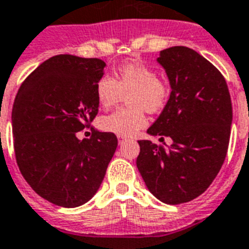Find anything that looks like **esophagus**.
Returning a JSON list of instances; mask_svg holds the SVG:
<instances>
[{
  "label": "esophagus",
  "instance_id": "esophagus-1",
  "mask_svg": "<svg viewBox=\"0 0 249 249\" xmlns=\"http://www.w3.org/2000/svg\"><path fill=\"white\" fill-rule=\"evenodd\" d=\"M126 141H127L126 137H118V143H120V145H123Z\"/></svg>",
  "mask_w": 249,
  "mask_h": 249
}]
</instances>
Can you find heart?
I'll return each mask as SVG.
<instances>
[{
	"label": "heart",
	"instance_id": "obj_1",
	"mask_svg": "<svg viewBox=\"0 0 249 249\" xmlns=\"http://www.w3.org/2000/svg\"><path fill=\"white\" fill-rule=\"evenodd\" d=\"M169 83L159 77L157 71L141 61H128L117 70V79L103 75L96 83V98L103 108H110L128 95L129 107L120 108L100 118L99 126L106 132L129 137L146 126L145 109L159 112L169 100Z\"/></svg>",
	"mask_w": 249,
	"mask_h": 249
}]
</instances>
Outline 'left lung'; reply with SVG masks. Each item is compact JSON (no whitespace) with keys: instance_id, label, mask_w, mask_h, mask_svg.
<instances>
[{"instance_id":"1","label":"left lung","mask_w":249,"mask_h":249,"mask_svg":"<svg viewBox=\"0 0 249 249\" xmlns=\"http://www.w3.org/2000/svg\"><path fill=\"white\" fill-rule=\"evenodd\" d=\"M172 92L158 120L147 129L170 137L169 149L140 140L136 164L145 184L161 202L192 201L209 188L227 157L231 100L221 72L187 47L164 49L158 58Z\"/></svg>"}]
</instances>
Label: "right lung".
Here are the masks:
<instances>
[{
	"label": "right lung",
	"mask_w": 249,
	"mask_h": 249,
	"mask_svg": "<svg viewBox=\"0 0 249 249\" xmlns=\"http://www.w3.org/2000/svg\"><path fill=\"white\" fill-rule=\"evenodd\" d=\"M106 62L53 55L22 81L12 108L18 169L36 194L62 207L88 202L106 176L118 140L91 126L98 114L96 83ZM88 126L89 139L75 133Z\"/></svg>",
	"instance_id": "obj_1"
}]
</instances>
